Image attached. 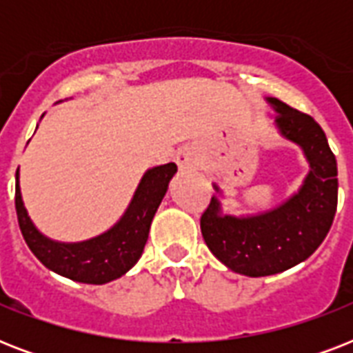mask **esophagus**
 I'll return each mask as SVG.
<instances>
[{"label": "esophagus", "instance_id": "1", "mask_svg": "<svg viewBox=\"0 0 353 353\" xmlns=\"http://www.w3.org/2000/svg\"><path fill=\"white\" fill-rule=\"evenodd\" d=\"M198 152L192 146H183V148L177 150L176 154V163L179 166V170H190L198 163Z\"/></svg>", "mask_w": 353, "mask_h": 353}]
</instances>
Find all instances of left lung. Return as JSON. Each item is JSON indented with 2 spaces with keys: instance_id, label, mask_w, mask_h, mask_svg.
<instances>
[{
  "instance_id": "obj_1",
  "label": "left lung",
  "mask_w": 353,
  "mask_h": 353,
  "mask_svg": "<svg viewBox=\"0 0 353 353\" xmlns=\"http://www.w3.org/2000/svg\"><path fill=\"white\" fill-rule=\"evenodd\" d=\"M280 137L301 146L307 170L301 188L273 209L256 214H225L218 196L201 216V234L223 265L245 276H269L304 262L328 234L337 210V161L323 128L274 97ZM221 196L218 185H212Z\"/></svg>"
}]
</instances>
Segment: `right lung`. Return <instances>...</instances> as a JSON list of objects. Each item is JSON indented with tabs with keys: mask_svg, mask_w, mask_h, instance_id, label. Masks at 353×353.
Returning a JSON list of instances; mask_svg holds the SVG:
<instances>
[{
	"mask_svg": "<svg viewBox=\"0 0 353 353\" xmlns=\"http://www.w3.org/2000/svg\"><path fill=\"white\" fill-rule=\"evenodd\" d=\"M43 117V115H41ZM177 172L174 163L144 172L121 220L102 234L82 241H58L41 234L25 209L19 168L16 170V214L25 243L47 269L82 284H108L137 263L148 240L150 225L168 183Z\"/></svg>",
	"mask_w": 353,
	"mask_h": 353,
	"instance_id": "obj_1",
	"label": "right lung"
}]
</instances>
